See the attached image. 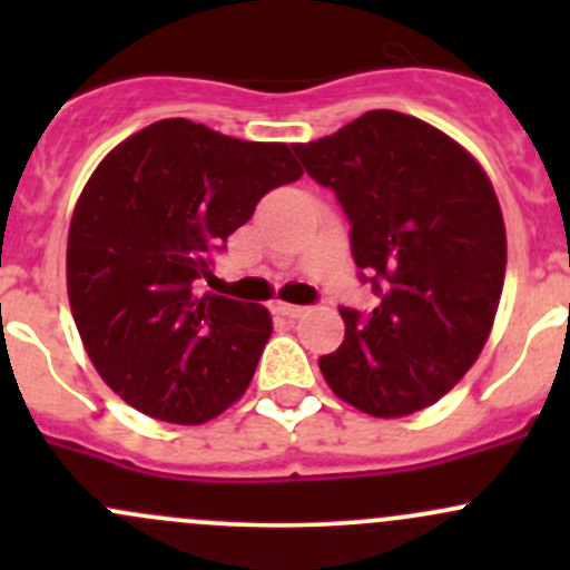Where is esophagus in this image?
Here are the masks:
<instances>
[{
  "mask_svg": "<svg viewBox=\"0 0 570 570\" xmlns=\"http://www.w3.org/2000/svg\"><path fill=\"white\" fill-rule=\"evenodd\" d=\"M275 312L284 314V317H289V320H295V317H301L303 312H306V306H292V303H275Z\"/></svg>",
  "mask_w": 570,
  "mask_h": 570,
  "instance_id": "obj_1",
  "label": "esophagus"
}]
</instances>
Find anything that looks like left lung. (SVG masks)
Returning a JSON list of instances; mask_svg holds the SVG:
<instances>
[{
	"label": "left lung",
	"mask_w": 570,
	"mask_h": 570,
	"mask_svg": "<svg viewBox=\"0 0 570 570\" xmlns=\"http://www.w3.org/2000/svg\"><path fill=\"white\" fill-rule=\"evenodd\" d=\"M292 148L336 193L358 278L381 297L372 312L338 308L344 342L320 358L327 386L381 419L433 405L482 353L502 297L508 239L491 178L444 131L394 109Z\"/></svg>",
	"instance_id": "left-lung-1"
}]
</instances>
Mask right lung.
I'll use <instances>...</instances> for the list:
<instances>
[{
	"instance_id": "add662e5",
	"label": "right lung",
	"mask_w": 570,
	"mask_h": 570,
	"mask_svg": "<svg viewBox=\"0 0 570 570\" xmlns=\"http://www.w3.org/2000/svg\"><path fill=\"white\" fill-rule=\"evenodd\" d=\"M301 176L284 142L187 118L157 120L101 159L73 209L66 273L85 350L120 400L200 424L245 394L269 312L193 284L258 200Z\"/></svg>"
}]
</instances>
